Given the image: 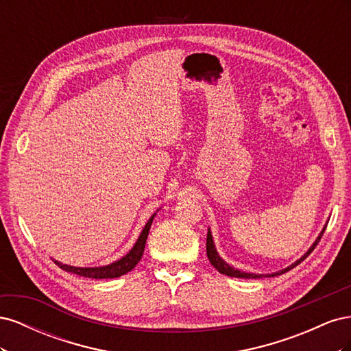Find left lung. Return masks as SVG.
Returning <instances> with one entry per match:
<instances>
[{
  "label": "left lung",
  "mask_w": 351,
  "mask_h": 351,
  "mask_svg": "<svg viewBox=\"0 0 351 351\" xmlns=\"http://www.w3.org/2000/svg\"><path fill=\"white\" fill-rule=\"evenodd\" d=\"M325 228H326V227H325ZM325 228L322 230L321 236L317 237V239H316V241L313 243V246L304 253V256H303V258H300L299 261L294 262L293 265H290L289 268H285V269H282V271H280V272H275V274H272V275H268V277H275V275H281V274H284V272H287V271L293 269L294 267H297V265H299L300 262H303V261H304L307 256H309V254L313 252V249L316 247V244L319 243L321 237L324 236V231H325ZM206 254H208V259H209V262H210L212 265H214V267H215L221 274H226V275H228V277H236V278H262V277H263V275H258V274L241 272V271H239V269H234L232 267H230V265H228L227 262L222 261V259L218 256V253H217V250H215L214 241H212L210 231H208V236H206Z\"/></svg>",
  "instance_id": "1"
}]
</instances>
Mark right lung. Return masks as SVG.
<instances>
[{"label": "right lung", "instance_id": "add662e5", "mask_svg": "<svg viewBox=\"0 0 351 351\" xmlns=\"http://www.w3.org/2000/svg\"><path fill=\"white\" fill-rule=\"evenodd\" d=\"M154 217L155 215H152L149 218V221L146 222V226H145L143 231L141 232V236H139V239H137L133 249L129 253H127L124 258H121L120 261H117L111 265H107V267H99V268H76V267H69V265H62L61 262H57V261H56V263L58 265L61 269H64L67 272H73L76 275H80V277H86V278L102 280V278L121 277V275L132 271L137 265V262L141 261L143 250H145L146 239H147V234H149V228H151V224L154 221Z\"/></svg>", "mask_w": 351, "mask_h": 351}]
</instances>
